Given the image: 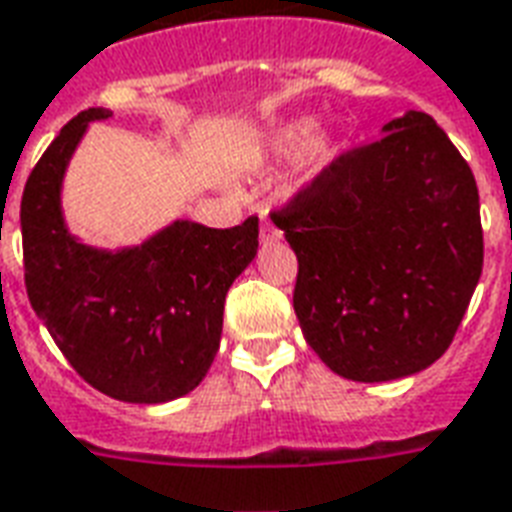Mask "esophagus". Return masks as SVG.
I'll return each instance as SVG.
<instances>
[{
  "instance_id": "esophagus-1",
  "label": "esophagus",
  "mask_w": 512,
  "mask_h": 512,
  "mask_svg": "<svg viewBox=\"0 0 512 512\" xmlns=\"http://www.w3.org/2000/svg\"><path fill=\"white\" fill-rule=\"evenodd\" d=\"M260 238H263V241H279V238H282V230L276 225H271L268 219H263V222H260Z\"/></svg>"
}]
</instances>
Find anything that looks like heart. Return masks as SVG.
<instances>
[{"instance_id": "b5f03b06", "label": "heart", "mask_w": 512, "mask_h": 512, "mask_svg": "<svg viewBox=\"0 0 512 512\" xmlns=\"http://www.w3.org/2000/svg\"><path fill=\"white\" fill-rule=\"evenodd\" d=\"M314 132V121L309 119H301V121H293V124H287L279 130L276 135V149L282 151V154H290V151H298L304 146L306 140L312 138ZM331 160V143L328 140H314L312 146H309V154H306V168L309 170H317L323 168L325 162Z\"/></svg>"}]
</instances>
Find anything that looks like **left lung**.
Returning <instances> with one entry per match:
<instances>
[{
    "label": "left lung",
    "instance_id": "1",
    "mask_svg": "<svg viewBox=\"0 0 512 512\" xmlns=\"http://www.w3.org/2000/svg\"><path fill=\"white\" fill-rule=\"evenodd\" d=\"M382 132L271 211L298 257L306 344L355 382L399 380L442 358L483 271L467 160L429 113Z\"/></svg>",
    "mask_w": 512,
    "mask_h": 512
}]
</instances>
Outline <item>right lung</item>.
<instances>
[{"mask_svg": "<svg viewBox=\"0 0 512 512\" xmlns=\"http://www.w3.org/2000/svg\"><path fill=\"white\" fill-rule=\"evenodd\" d=\"M89 108L34 165L21 198L24 282L56 347L92 388L160 404L198 388L219 350L225 295L257 255V217L241 225L176 222L143 246L100 252L64 227L59 187Z\"/></svg>", "mask_w": 512, "mask_h": 512, "instance_id": "add662e5", "label": "right lung"}]
</instances>
